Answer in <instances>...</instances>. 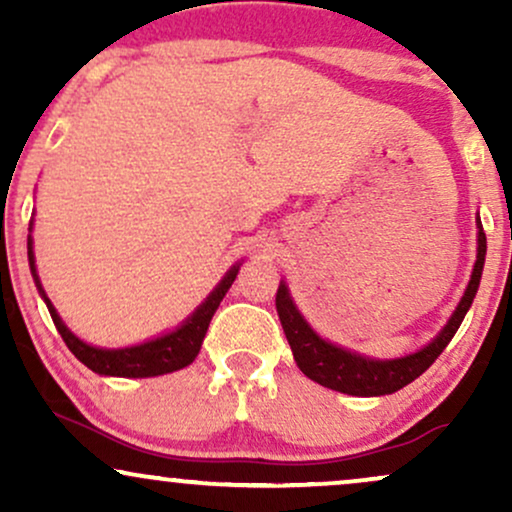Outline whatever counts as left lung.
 I'll list each match as a JSON object with an SVG mask.
<instances>
[{"label":"left lung","instance_id":"1","mask_svg":"<svg viewBox=\"0 0 512 512\" xmlns=\"http://www.w3.org/2000/svg\"><path fill=\"white\" fill-rule=\"evenodd\" d=\"M477 226V262H474L472 279H469L467 291H464L460 305H457L455 313H452L448 320V325L438 332V337L433 339L431 344L419 349L416 354L402 358H387V361H380V358H366L356 354V351L344 349V346L325 342V339L305 322V317L298 313L296 303H293L289 293V286H286V281H281L279 291H276V313H279L281 327H284L286 339H289L298 368L322 387H330V390L356 397L392 395V392L409 385L411 380L419 378V375L443 354L445 346L450 344V339L455 337L457 330H460L464 315H467L469 305H472L474 296H477L486 260V233L484 228H481V221H477Z\"/></svg>","mask_w":512,"mask_h":512}]
</instances>
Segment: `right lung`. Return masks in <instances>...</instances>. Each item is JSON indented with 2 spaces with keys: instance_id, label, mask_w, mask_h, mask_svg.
Listing matches in <instances>:
<instances>
[{
  "instance_id": "right-lung-1",
  "label": "right lung",
  "mask_w": 512,
  "mask_h": 512,
  "mask_svg": "<svg viewBox=\"0 0 512 512\" xmlns=\"http://www.w3.org/2000/svg\"><path fill=\"white\" fill-rule=\"evenodd\" d=\"M31 228H28V231H31ZM28 264H31V274H33L35 286H38V293L43 296L45 305H48L52 322H55L57 332L62 334L64 344L69 346V351H72L84 366L91 368L93 373L115 375V378H154V375L173 373V370L190 366V363L197 358L199 349H202L204 334L209 330L211 317H214L216 308H219L223 296H226V291L231 289V284L236 281V274L240 269V264H233V267L226 272V276L219 281V286L209 293L207 301L199 305L195 313L187 317L178 330L163 334V337L151 339V342L127 346V349H101V346H91L81 342L76 334H72V330L62 322V317L57 315L55 305H52L50 298L45 296L43 284H40L38 272H35L31 236H28Z\"/></svg>"
}]
</instances>
